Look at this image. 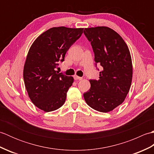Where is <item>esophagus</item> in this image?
I'll return each instance as SVG.
<instances>
[{
    "mask_svg": "<svg viewBox=\"0 0 154 154\" xmlns=\"http://www.w3.org/2000/svg\"><path fill=\"white\" fill-rule=\"evenodd\" d=\"M74 79L75 80H82L83 78L82 77H80L79 76H77V75H75L74 76Z\"/></svg>",
    "mask_w": 154,
    "mask_h": 154,
    "instance_id": "34e87169",
    "label": "esophagus"
}]
</instances>
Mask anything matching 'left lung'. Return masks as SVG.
<instances>
[{
	"instance_id": "1",
	"label": "left lung",
	"mask_w": 154,
	"mask_h": 154,
	"mask_svg": "<svg viewBox=\"0 0 154 154\" xmlns=\"http://www.w3.org/2000/svg\"><path fill=\"white\" fill-rule=\"evenodd\" d=\"M91 42L94 61L103 67L99 79H91V88L83 94L87 104L101 112H108L123 103L132 79V59L126 44L112 29L105 26L85 28ZM99 70V69L97 67Z\"/></svg>"
}]
</instances>
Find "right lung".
<instances>
[{
	"mask_svg": "<svg viewBox=\"0 0 154 154\" xmlns=\"http://www.w3.org/2000/svg\"><path fill=\"white\" fill-rule=\"evenodd\" d=\"M83 31V28H51L38 36L29 50L23 72L25 87L32 102L45 112L57 110L65 103L73 78L55 68Z\"/></svg>",
	"mask_w": 154,
	"mask_h": 154,
	"instance_id": "add662e5",
	"label": "right lung"
}]
</instances>
